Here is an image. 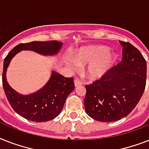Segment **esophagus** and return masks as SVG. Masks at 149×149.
I'll list each match as a JSON object with an SVG mask.
<instances>
[{"label":"esophagus","mask_w":149,"mask_h":149,"mask_svg":"<svg viewBox=\"0 0 149 149\" xmlns=\"http://www.w3.org/2000/svg\"><path fill=\"white\" fill-rule=\"evenodd\" d=\"M74 84H75V86H76V87H77V86H81L82 82L80 81V80H78V79H77V80H75L74 81Z\"/></svg>","instance_id":"esophagus-1"}]
</instances>
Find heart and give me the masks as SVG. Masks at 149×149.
Segmentation results:
<instances>
[{
	"instance_id": "b5f03b06",
	"label": "heart",
	"mask_w": 149,
	"mask_h": 149,
	"mask_svg": "<svg viewBox=\"0 0 149 149\" xmlns=\"http://www.w3.org/2000/svg\"><path fill=\"white\" fill-rule=\"evenodd\" d=\"M116 59V54L108 52L105 46H90L79 49L73 55L75 63L66 59V64L72 70H75L77 65L84 67L91 64L85 71V75L89 79L96 80L107 74Z\"/></svg>"
}]
</instances>
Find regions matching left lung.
<instances>
[{
	"instance_id": "1",
	"label": "left lung",
	"mask_w": 149,
	"mask_h": 149,
	"mask_svg": "<svg viewBox=\"0 0 149 149\" xmlns=\"http://www.w3.org/2000/svg\"><path fill=\"white\" fill-rule=\"evenodd\" d=\"M122 60L92 84L86 85L84 107L91 118L102 122L120 120L136 107L146 88L147 65L138 49L120 41Z\"/></svg>"
}]
</instances>
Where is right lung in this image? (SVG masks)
<instances>
[{
  "label": "right lung",
  "mask_w": 149,
  "mask_h": 149,
  "mask_svg": "<svg viewBox=\"0 0 149 149\" xmlns=\"http://www.w3.org/2000/svg\"><path fill=\"white\" fill-rule=\"evenodd\" d=\"M62 45L63 43L58 41L21 43L10 50L4 58L2 74L3 91L14 111L27 120L42 122L56 118L62 111L69 94L74 90L73 79L52 71L51 77L45 86L35 93L23 95L8 84L6 78L8 65L13 57L22 50H30L43 56H55Z\"/></svg>",
  "instance_id": "right-lung-1"
}]
</instances>
